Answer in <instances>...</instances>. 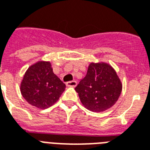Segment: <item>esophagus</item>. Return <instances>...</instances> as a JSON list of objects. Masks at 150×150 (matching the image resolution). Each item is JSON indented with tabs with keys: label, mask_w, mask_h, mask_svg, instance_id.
<instances>
[{
	"label": "esophagus",
	"mask_w": 150,
	"mask_h": 150,
	"mask_svg": "<svg viewBox=\"0 0 150 150\" xmlns=\"http://www.w3.org/2000/svg\"><path fill=\"white\" fill-rule=\"evenodd\" d=\"M67 87H73V88H74V87H76V81H69V82H67Z\"/></svg>",
	"instance_id": "esophagus-1"
}]
</instances>
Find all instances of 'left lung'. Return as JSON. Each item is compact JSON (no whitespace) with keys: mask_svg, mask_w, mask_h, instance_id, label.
Wrapping results in <instances>:
<instances>
[{"mask_svg":"<svg viewBox=\"0 0 150 150\" xmlns=\"http://www.w3.org/2000/svg\"><path fill=\"white\" fill-rule=\"evenodd\" d=\"M75 90L86 109L92 112H103L117 103L122 91V83L110 65L91 62L85 77Z\"/></svg>","mask_w":150,"mask_h":150,"instance_id":"8db88e82","label":"left lung"}]
</instances>
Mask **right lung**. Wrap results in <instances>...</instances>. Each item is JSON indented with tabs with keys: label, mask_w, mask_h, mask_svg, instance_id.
I'll use <instances>...</instances> for the list:
<instances>
[{
	"label": "right lung",
	"mask_w": 150,
	"mask_h": 150,
	"mask_svg": "<svg viewBox=\"0 0 150 150\" xmlns=\"http://www.w3.org/2000/svg\"><path fill=\"white\" fill-rule=\"evenodd\" d=\"M66 84L53 73L50 62L39 61L28 68L20 84L23 97L29 104L47 109L59 100Z\"/></svg>",
	"instance_id": "add662e5"
}]
</instances>
